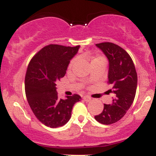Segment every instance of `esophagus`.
<instances>
[{
  "label": "esophagus",
  "instance_id": "obj_1",
  "mask_svg": "<svg viewBox=\"0 0 156 156\" xmlns=\"http://www.w3.org/2000/svg\"><path fill=\"white\" fill-rule=\"evenodd\" d=\"M83 99H84V101L86 102H90L91 100V98L89 96H84V97H83Z\"/></svg>",
  "mask_w": 156,
  "mask_h": 156
}]
</instances>
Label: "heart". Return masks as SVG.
<instances>
[{
  "mask_svg": "<svg viewBox=\"0 0 156 156\" xmlns=\"http://www.w3.org/2000/svg\"><path fill=\"white\" fill-rule=\"evenodd\" d=\"M80 58H83V59H87L88 60H90L91 63H92L93 62H94L95 60H97V59H103V57H100V56H97V57H93L92 56H91L90 53H83V54H81V56H80ZM75 60H72V62H70V64H69V69H71L72 67V66H73V64L75 63Z\"/></svg>",
  "mask_w": 156,
  "mask_h": 156,
  "instance_id": "obj_1",
  "label": "heart"
}]
</instances>
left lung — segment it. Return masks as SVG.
<instances>
[{
	"label": "left lung",
	"mask_w": 156,
	"mask_h": 156,
	"mask_svg": "<svg viewBox=\"0 0 156 156\" xmlns=\"http://www.w3.org/2000/svg\"><path fill=\"white\" fill-rule=\"evenodd\" d=\"M108 60V83L112 85L108 92L114 97L111 104L104 108L95 119L103 125L115 123L124 117L134 100L137 86V75L133 60L121 47L109 42L97 44Z\"/></svg>",
	"instance_id": "8db88e82"
}]
</instances>
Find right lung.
I'll return each instance as SVG.
<instances>
[{
	"label": "right lung",
	"instance_id": "1",
	"mask_svg": "<svg viewBox=\"0 0 156 156\" xmlns=\"http://www.w3.org/2000/svg\"><path fill=\"white\" fill-rule=\"evenodd\" d=\"M80 46L50 44L36 53L30 61L25 78V90L30 107L37 119L46 126L56 128L70 119L78 94L60 99L56 92V81L66 73L70 60Z\"/></svg>",
	"mask_w": 156,
	"mask_h": 156
}]
</instances>
